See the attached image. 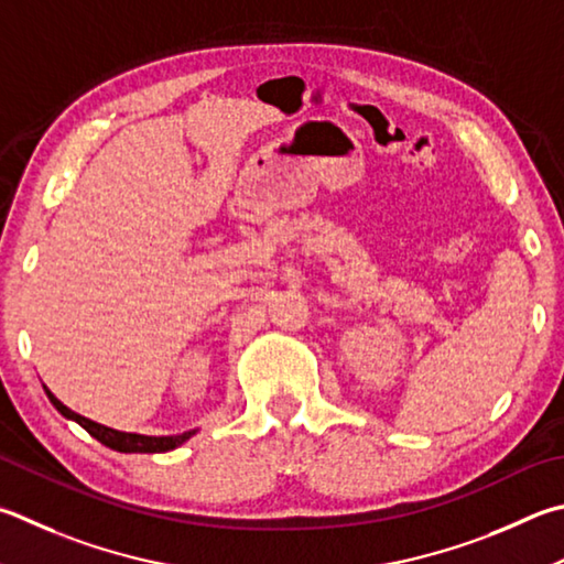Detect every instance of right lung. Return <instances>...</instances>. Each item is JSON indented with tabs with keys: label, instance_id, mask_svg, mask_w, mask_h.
<instances>
[{
	"label": "right lung",
	"instance_id": "add662e5",
	"mask_svg": "<svg viewBox=\"0 0 564 564\" xmlns=\"http://www.w3.org/2000/svg\"><path fill=\"white\" fill-rule=\"evenodd\" d=\"M46 397L51 399V404H54L66 419H74V422H78L80 426H84L90 436L98 438L100 444H106L108 448H112V452H120V454H162V452H172V448H177L180 444L187 442V438L194 434V432H184L180 436H142V434L116 432V429H108L104 424H96V422H90V419H86V416L70 412V409L66 404H61L58 399L48 392V389H46Z\"/></svg>",
	"mask_w": 564,
	"mask_h": 564
}]
</instances>
